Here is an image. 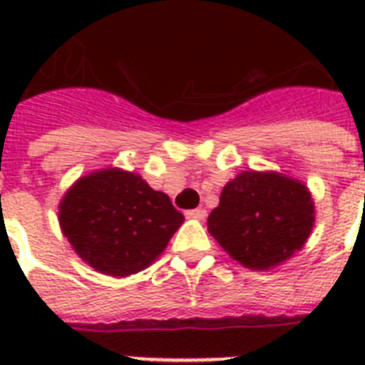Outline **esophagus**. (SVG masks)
Returning a JSON list of instances; mask_svg holds the SVG:
<instances>
[{"label": "esophagus", "instance_id": "esophagus-1", "mask_svg": "<svg viewBox=\"0 0 365 365\" xmlns=\"http://www.w3.org/2000/svg\"><path fill=\"white\" fill-rule=\"evenodd\" d=\"M185 216L191 217V220H205L206 210H205V208H195V210L185 212Z\"/></svg>", "mask_w": 365, "mask_h": 365}]
</instances>
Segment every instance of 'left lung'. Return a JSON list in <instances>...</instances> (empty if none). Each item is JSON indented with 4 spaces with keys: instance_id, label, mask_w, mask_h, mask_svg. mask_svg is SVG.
Returning a JSON list of instances; mask_svg holds the SVG:
<instances>
[{
    "instance_id": "1",
    "label": "left lung",
    "mask_w": 365,
    "mask_h": 365,
    "mask_svg": "<svg viewBox=\"0 0 365 365\" xmlns=\"http://www.w3.org/2000/svg\"><path fill=\"white\" fill-rule=\"evenodd\" d=\"M314 200L305 183L280 172L244 170L223 187L208 231L240 265L269 271L305 246Z\"/></svg>"
}]
</instances>
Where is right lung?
Wrapping results in <instances>:
<instances>
[{"label":"right lung","instance_id":"add662e5","mask_svg":"<svg viewBox=\"0 0 365 365\" xmlns=\"http://www.w3.org/2000/svg\"><path fill=\"white\" fill-rule=\"evenodd\" d=\"M62 233L94 271L130 277L143 271L183 223L168 195L140 174L102 168L79 178L58 205Z\"/></svg>","mask_w":365,"mask_h":365}]
</instances>
